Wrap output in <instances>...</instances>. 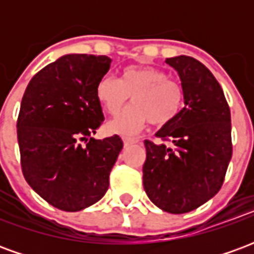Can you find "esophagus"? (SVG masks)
<instances>
[{"label": "esophagus", "instance_id": "1", "mask_svg": "<svg viewBox=\"0 0 254 254\" xmlns=\"http://www.w3.org/2000/svg\"><path fill=\"white\" fill-rule=\"evenodd\" d=\"M124 140V145L125 147H129V145H132V144L138 143V138H133V137H122Z\"/></svg>", "mask_w": 254, "mask_h": 254}]
</instances>
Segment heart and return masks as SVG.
I'll use <instances>...</instances> for the list:
<instances>
[{
	"label": "heart",
	"instance_id": "b5f03b06",
	"mask_svg": "<svg viewBox=\"0 0 254 254\" xmlns=\"http://www.w3.org/2000/svg\"><path fill=\"white\" fill-rule=\"evenodd\" d=\"M102 109L117 116L132 96L130 107L107 124V130L118 134H134L151 122L165 125L180 113L184 100L181 85L169 80L167 73L148 65H130L120 72L118 80L100 78L95 89Z\"/></svg>",
	"mask_w": 254,
	"mask_h": 254
}]
</instances>
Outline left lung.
Wrapping results in <instances>:
<instances>
[{"instance_id": "obj_1", "label": "left lung", "mask_w": 254, "mask_h": 254, "mask_svg": "<svg viewBox=\"0 0 254 254\" xmlns=\"http://www.w3.org/2000/svg\"><path fill=\"white\" fill-rule=\"evenodd\" d=\"M181 80L184 103L156 132L171 147L145 140L144 190L166 212L185 213L212 198L229 167L231 116L223 89L209 69L188 56L167 58Z\"/></svg>"}]
</instances>
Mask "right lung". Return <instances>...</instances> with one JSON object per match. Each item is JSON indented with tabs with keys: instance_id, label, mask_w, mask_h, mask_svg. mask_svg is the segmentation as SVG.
Segmentation results:
<instances>
[{
	"instance_id": "add662e5",
	"label": "right lung",
	"mask_w": 254,
	"mask_h": 254,
	"mask_svg": "<svg viewBox=\"0 0 254 254\" xmlns=\"http://www.w3.org/2000/svg\"><path fill=\"white\" fill-rule=\"evenodd\" d=\"M110 64L106 56H63L31 78L21 100L17 141L23 174L58 209L81 211L109 189L124 143L117 134L103 140L91 134L103 121L95 89Z\"/></svg>"
}]
</instances>
